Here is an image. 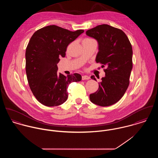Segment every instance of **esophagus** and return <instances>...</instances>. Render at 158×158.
<instances>
[{
  "mask_svg": "<svg viewBox=\"0 0 158 158\" xmlns=\"http://www.w3.org/2000/svg\"><path fill=\"white\" fill-rule=\"evenodd\" d=\"M90 78V77L88 75H83L82 76V80H89Z\"/></svg>",
  "mask_w": 158,
  "mask_h": 158,
  "instance_id": "esophagus-1",
  "label": "esophagus"
}]
</instances>
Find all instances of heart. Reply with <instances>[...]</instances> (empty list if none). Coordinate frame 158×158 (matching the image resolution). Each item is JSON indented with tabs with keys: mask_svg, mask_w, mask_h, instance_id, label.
Here are the masks:
<instances>
[{
	"mask_svg": "<svg viewBox=\"0 0 158 158\" xmlns=\"http://www.w3.org/2000/svg\"><path fill=\"white\" fill-rule=\"evenodd\" d=\"M88 40H89V39H88Z\"/></svg>",
	"mask_w": 158,
	"mask_h": 158,
	"instance_id": "obj_1",
	"label": "heart"
}]
</instances>
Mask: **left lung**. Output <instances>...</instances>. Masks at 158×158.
<instances>
[{"instance_id": "8db88e82", "label": "left lung", "mask_w": 158, "mask_h": 158, "mask_svg": "<svg viewBox=\"0 0 158 158\" xmlns=\"http://www.w3.org/2000/svg\"><path fill=\"white\" fill-rule=\"evenodd\" d=\"M86 34L98 43L95 61L106 66L105 77L98 83V90L89 95L90 102L100 106L112 105L120 100L129 86L132 46L122 30L107 24L97 25ZM90 78L97 81L94 75Z\"/></svg>"}]
</instances>
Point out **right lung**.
<instances>
[{
    "label": "right lung",
    "instance_id": "add662e5",
    "mask_svg": "<svg viewBox=\"0 0 158 158\" xmlns=\"http://www.w3.org/2000/svg\"><path fill=\"white\" fill-rule=\"evenodd\" d=\"M83 30L71 31L56 25H48L34 33L25 52V70L30 89L41 104L56 106L68 99V86L80 81L81 76H65L58 73L57 63L65 57L68 45Z\"/></svg>",
    "mask_w": 158,
    "mask_h": 158
}]
</instances>
